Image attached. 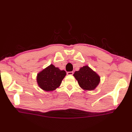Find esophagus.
<instances>
[{"label": "esophagus", "instance_id": "34e87169", "mask_svg": "<svg viewBox=\"0 0 132 132\" xmlns=\"http://www.w3.org/2000/svg\"><path fill=\"white\" fill-rule=\"evenodd\" d=\"M73 72L72 71H70V72H67V74L68 75H73Z\"/></svg>", "mask_w": 132, "mask_h": 132}]
</instances>
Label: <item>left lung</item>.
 <instances>
[{
  "instance_id": "obj_1",
  "label": "left lung",
  "mask_w": 132,
  "mask_h": 132,
  "mask_svg": "<svg viewBox=\"0 0 132 132\" xmlns=\"http://www.w3.org/2000/svg\"><path fill=\"white\" fill-rule=\"evenodd\" d=\"M73 75L81 88L84 90H94L100 82L99 75L87 65L80 68L79 71H75Z\"/></svg>"
}]
</instances>
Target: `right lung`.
<instances>
[{"instance_id":"1","label":"right lung","mask_w":132,"mask_h":132,"mask_svg":"<svg viewBox=\"0 0 132 132\" xmlns=\"http://www.w3.org/2000/svg\"><path fill=\"white\" fill-rule=\"evenodd\" d=\"M66 72L56 68L53 64L38 72L37 83L39 87L45 91H52L60 86Z\"/></svg>"}]
</instances>
